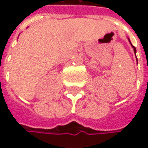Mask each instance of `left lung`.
Masks as SVG:
<instances>
[{"label":"left lung","instance_id":"1","mask_svg":"<svg viewBox=\"0 0 148 148\" xmlns=\"http://www.w3.org/2000/svg\"><path fill=\"white\" fill-rule=\"evenodd\" d=\"M133 48H134V53H135V52H136V49H135V48H134V46H133Z\"/></svg>","mask_w":148,"mask_h":148}]
</instances>
